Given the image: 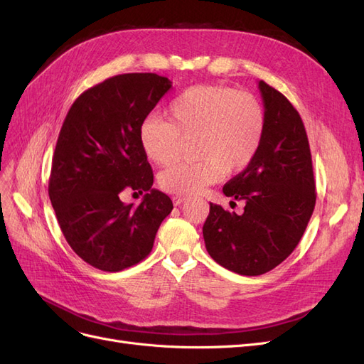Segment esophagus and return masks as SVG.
I'll use <instances>...</instances> for the list:
<instances>
[{
	"label": "esophagus",
	"mask_w": 364,
	"mask_h": 364,
	"mask_svg": "<svg viewBox=\"0 0 364 364\" xmlns=\"http://www.w3.org/2000/svg\"><path fill=\"white\" fill-rule=\"evenodd\" d=\"M183 200H185L183 196H174V197H173V203H174L176 206H179Z\"/></svg>",
	"instance_id": "1"
}]
</instances>
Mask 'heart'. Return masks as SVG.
Listing matches in <instances>:
<instances>
[{"label": "heart", "instance_id": "b5f03b06", "mask_svg": "<svg viewBox=\"0 0 364 364\" xmlns=\"http://www.w3.org/2000/svg\"><path fill=\"white\" fill-rule=\"evenodd\" d=\"M167 119L149 117L139 127V144L149 161L165 167L179 156L185 139H194L197 162L178 164L159 174L167 193L199 194L223 173L245 170L257 156L266 130L258 98L222 85H194L176 95Z\"/></svg>", "mask_w": 364, "mask_h": 364}]
</instances>
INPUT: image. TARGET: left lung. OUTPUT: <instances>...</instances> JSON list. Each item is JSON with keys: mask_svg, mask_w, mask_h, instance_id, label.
<instances>
[{"mask_svg": "<svg viewBox=\"0 0 364 364\" xmlns=\"http://www.w3.org/2000/svg\"><path fill=\"white\" fill-rule=\"evenodd\" d=\"M266 130L257 156L223 193L243 200L245 213L209 203L205 246L225 269L258 277L287 258L299 243L316 205L313 161L305 126L287 97L258 83ZM234 203V202H232Z\"/></svg>", "mask_w": 364, "mask_h": 364, "instance_id": "8db88e82", "label": "left lung"}]
</instances>
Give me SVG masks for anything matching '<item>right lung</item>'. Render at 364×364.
<instances>
[{
  "label": "right lung",
  "mask_w": 364,
  "mask_h": 364,
  "mask_svg": "<svg viewBox=\"0 0 364 364\" xmlns=\"http://www.w3.org/2000/svg\"><path fill=\"white\" fill-rule=\"evenodd\" d=\"M171 87L167 77L130 73L109 77L70 107L51 162L48 196L71 249L90 266L119 272L151 252L173 202L153 185L139 127ZM145 193L138 206L121 192Z\"/></svg>",
  "instance_id": "obj_1"
}]
</instances>
